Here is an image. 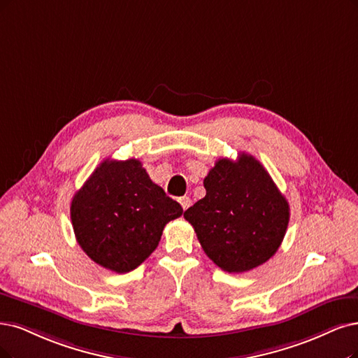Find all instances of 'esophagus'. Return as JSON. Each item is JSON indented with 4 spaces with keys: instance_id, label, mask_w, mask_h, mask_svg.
I'll return each instance as SVG.
<instances>
[{
    "instance_id": "1",
    "label": "esophagus",
    "mask_w": 358,
    "mask_h": 358,
    "mask_svg": "<svg viewBox=\"0 0 358 358\" xmlns=\"http://www.w3.org/2000/svg\"><path fill=\"white\" fill-rule=\"evenodd\" d=\"M178 202H180V205H181V208H182L184 210H186V209L190 206V203H192V201L189 199L187 196H182V197H180Z\"/></svg>"
}]
</instances>
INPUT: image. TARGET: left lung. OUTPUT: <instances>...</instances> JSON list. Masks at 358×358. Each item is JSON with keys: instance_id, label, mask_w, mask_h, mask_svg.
I'll list each match as a JSON object with an SVG mask.
<instances>
[{"instance_id": "8db88e82", "label": "left lung", "mask_w": 358, "mask_h": 358, "mask_svg": "<svg viewBox=\"0 0 358 358\" xmlns=\"http://www.w3.org/2000/svg\"><path fill=\"white\" fill-rule=\"evenodd\" d=\"M206 196L186 218L205 254L229 273H245L268 261L282 245L289 203L254 156L218 159L203 180Z\"/></svg>"}]
</instances>
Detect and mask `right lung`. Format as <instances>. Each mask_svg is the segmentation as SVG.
<instances>
[{
    "label": "right lung",
    "mask_w": 358,
    "mask_h": 358,
    "mask_svg": "<svg viewBox=\"0 0 358 358\" xmlns=\"http://www.w3.org/2000/svg\"><path fill=\"white\" fill-rule=\"evenodd\" d=\"M181 214V205L150 180L138 159H106L71 205L79 246L115 273H128L149 258L164 227Z\"/></svg>",
    "instance_id": "right-lung-1"
}]
</instances>
